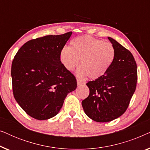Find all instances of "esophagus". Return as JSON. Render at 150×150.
Wrapping results in <instances>:
<instances>
[{
	"label": "esophagus",
	"instance_id": "34e87169",
	"mask_svg": "<svg viewBox=\"0 0 150 150\" xmlns=\"http://www.w3.org/2000/svg\"><path fill=\"white\" fill-rule=\"evenodd\" d=\"M83 84H85V83H84L83 81H82L79 79L77 80V85H83Z\"/></svg>",
	"mask_w": 150,
	"mask_h": 150
}]
</instances>
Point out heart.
I'll return each mask as SVG.
<instances>
[{
    "label": "heart",
    "instance_id": "heart-1",
    "mask_svg": "<svg viewBox=\"0 0 150 150\" xmlns=\"http://www.w3.org/2000/svg\"><path fill=\"white\" fill-rule=\"evenodd\" d=\"M115 57V49L110 42H104L90 36L77 37L60 52V59L67 69L73 70L79 64V77L88 76L96 79L107 72Z\"/></svg>",
    "mask_w": 150,
    "mask_h": 150
}]
</instances>
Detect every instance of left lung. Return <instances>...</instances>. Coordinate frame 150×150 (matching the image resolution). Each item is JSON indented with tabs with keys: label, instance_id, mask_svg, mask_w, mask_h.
Instances as JSON below:
<instances>
[{
	"label": "left lung",
	"instance_id": "8db88e82",
	"mask_svg": "<svg viewBox=\"0 0 150 150\" xmlns=\"http://www.w3.org/2000/svg\"><path fill=\"white\" fill-rule=\"evenodd\" d=\"M115 57L107 72L87 83L89 95L82 101L86 115L97 122L115 120L126 112L137 83V66L130 51L111 38Z\"/></svg>",
	"mask_w": 150,
	"mask_h": 150
}]
</instances>
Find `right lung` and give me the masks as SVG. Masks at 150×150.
Returning <instances> with one entry per match:
<instances>
[{"label":"right lung","instance_id":"right-lung-1","mask_svg":"<svg viewBox=\"0 0 150 150\" xmlns=\"http://www.w3.org/2000/svg\"><path fill=\"white\" fill-rule=\"evenodd\" d=\"M71 33L28 41L12 61L14 98L20 107L36 120H48L58 114L67 94L76 89V77L60 59L61 50Z\"/></svg>","mask_w":150,"mask_h":150}]
</instances>
